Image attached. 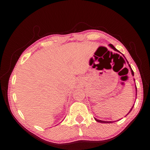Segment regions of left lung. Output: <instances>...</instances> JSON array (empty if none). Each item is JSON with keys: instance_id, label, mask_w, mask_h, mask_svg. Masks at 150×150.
Instances as JSON below:
<instances>
[{"instance_id": "1", "label": "left lung", "mask_w": 150, "mask_h": 150, "mask_svg": "<svg viewBox=\"0 0 150 150\" xmlns=\"http://www.w3.org/2000/svg\"><path fill=\"white\" fill-rule=\"evenodd\" d=\"M109 46H110V47H112V48L113 49V50H114L115 51H117V52H119V51H118L116 48H115V47L114 46H113V45L112 44H109ZM129 67L130 68H131V72H132V76H134V72H133V70H132V69H131V65H130V64H129ZM136 90H137V92H136V93H137V86H136ZM137 95V94H136ZM133 106H134V105H133ZM133 106H132V108H131V110H130V111H129V112L128 113V114H127V115L129 114V113L130 112H131V110H132V108H133ZM95 120H96V121H98V122H99V123H113V121H102V120H97V119H96V118H95ZM114 122H115V121H114Z\"/></svg>"}]
</instances>
